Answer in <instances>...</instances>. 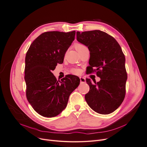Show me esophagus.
<instances>
[{
    "label": "esophagus",
    "instance_id": "esophagus-1",
    "mask_svg": "<svg viewBox=\"0 0 147 147\" xmlns=\"http://www.w3.org/2000/svg\"><path fill=\"white\" fill-rule=\"evenodd\" d=\"M80 79L81 83H85L86 82V78H84L83 77H80Z\"/></svg>",
    "mask_w": 147,
    "mask_h": 147
}]
</instances>
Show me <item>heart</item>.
I'll use <instances>...</instances> for the list:
<instances>
[{
  "mask_svg": "<svg viewBox=\"0 0 147 147\" xmlns=\"http://www.w3.org/2000/svg\"><path fill=\"white\" fill-rule=\"evenodd\" d=\"M75 47H76V49L79 51L80 50L82 49H83V47H85V46L82 45V44H80V43H76L75 45ZM73 73L74 74H78L80 73V71L78 69H73Z\"/></svg>",
  "mask_w": 147,
  "mask_h": 147,
  "instance_id": "heart-1",
  "label": "heart"
}]
</instances>
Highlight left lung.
Here are the masks:
<instances>
[{
  "mask_svg": "<svg viewBox=\"0 0 147 147\" xmlns=\"http://www.w3.org/2000/svg\"><path fill=\"white\" fill-rule=\"evenodd\" d=\"M77 40L90 51L88 72L95 71L101 78L99 82H94L95 84L86 79L90 90L86 101L95 112L110 114L122 104L125 95L127 74L122 49L113 37L99 30L77 32Z\"/></svg>",
  "mask_w": 147,
  "mask_h": 147,
  "instance_id": "left-lung-1",
  "label": "left lung"
}]
</instances>
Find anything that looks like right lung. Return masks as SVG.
I'll use <instances>...</instances> for the list:
<instances>
[{
    "mask_svg": "<svg viewBox=\"0 0 147 147\" xmlns=\"http://www.w3.org/2000/svg\"><path fill=\"white\" fill-rule=\"evenodd\" d=\"M75 34V31L45 32L34 40L26 53V97L33 109L43 117H54L60 114L71 93L80 84L76 76L68 75L59 82L51 73L57 63H63Z\"/></svg>",
    "mask_w": 147,
    "mask_h": 147,
    "instance_id": "1",
    "label": "right lung"
}]
</instances>
